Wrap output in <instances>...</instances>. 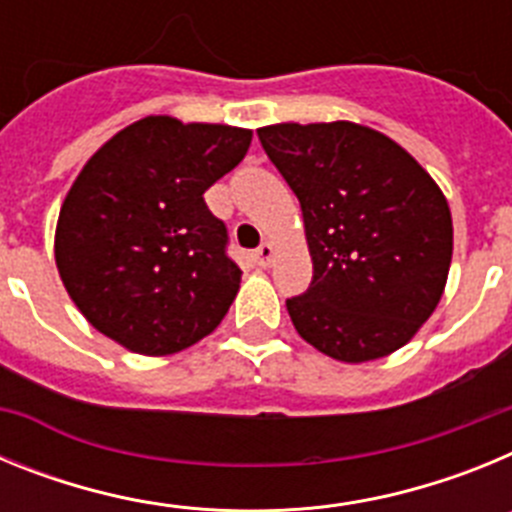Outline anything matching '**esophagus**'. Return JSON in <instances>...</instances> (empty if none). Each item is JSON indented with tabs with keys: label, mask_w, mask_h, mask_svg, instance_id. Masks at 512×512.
Returning <instances> with one entry per match:
<instances>
[{
	"label": "esophagus",
	"mask_w": 512,
	"mask_h": 512,
	"mask_svg": "<svg viewBox=\"0 0 512 512\" xmlns=\"http://www.w3.org/2000/svg\"><path fill=\"white\" fill-rule=\"evenodd\" d=\"M253 256H256V264L259 266H269L271 259H274V246H271V243H261Z\"/></svg>",
	"instance_id": "obj_1"
}]
</instances>
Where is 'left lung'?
I'll return each mask as SVG.
<instances>
[{"label":"left lung","mask_w":512,"mask_h":512,"mask_svg":"<svg viewBox=\"0 0 512 512\" xmlns=\"http://www.w3.org/2000/svg\"><path fill=\"white\" fill-rule=\"evenodd\" d=\"M297 194L312 282L287 310L297 333L348 364L382 359L431 318L449 277V202L395 140L354 122L259 130Z\"/></svg>","instance_id":"left-lung-1"}]
</instances>
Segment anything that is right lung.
<instances>
[{
	"instance_id": "obj_1",
	"label": "right lung",
	"mask_w": 512,
	"mask_h": 512,
	"mask_svg": "<svg viewBox=\"0 0 512 512\" xmlns=\"http://www.w3.org/2000/svg\"><path fill=\"white\" fill-rule=\"evenodd\" d=\"M251 130L143 117L107 140L58 215L56 264L84 318L135 354L164 356L220 325L241 269L205 192Z\"/></svg>"
}]
</instances>
